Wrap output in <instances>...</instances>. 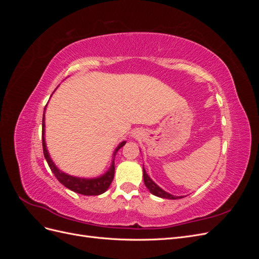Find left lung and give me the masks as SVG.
<instances>
[{"label":"left lung","instance_id":"obj_1","mask_svg":"<svg viewBox=\"0 0 259 259\" xmlns=\"http://www.w3.org/2000/svg\"><path fill=\"white\" fill-rule=\"evenodd\" d=\"M143 171H144L145 186L148 188L149 191H150L153 195H155V197H159V198H162V199H169V200H177V199L184 198L183 195H179V197H178V195H173V194H170L166 191H164L162 188H160L150 177H149L145 167H143Z\"/></svg>","mask_w":259,"mask_h":259}]
</instances>
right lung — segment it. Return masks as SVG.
<instances>
[{
  "label": "right lung",
  "mask_w": 259,
  "mask_h": 259,
  "mask_svg": "<svg viewBox=\"0 0 259 259\" xmlns=\"http://www.w3.org/2000/svg\"><path fill=\"white\" fill-rule=\"evenodd\" d=\"M46 107L44 108V112H43V121H42V144H43V152L45 160L48 162L50 168L52 169L53 174L55 175L58 179V182L61 183L65 187H67L68 189L71 191H74L76 193H80L83 195H99L101 193H104L108 190V188L110 187L113 177H114V158H115V153L120 150V149L126 144V142H122L117 147L115 148V150L112 154V162L110 167L108 168L105 174L97 176V177H93V178H85V177H76L69 175L65 171L60 170L56 164H55L51 158L50 152L48 150V146H46L45 142V110Z\"/></svg>",
  "instance_id": "add662e5"
}]
</instances>
